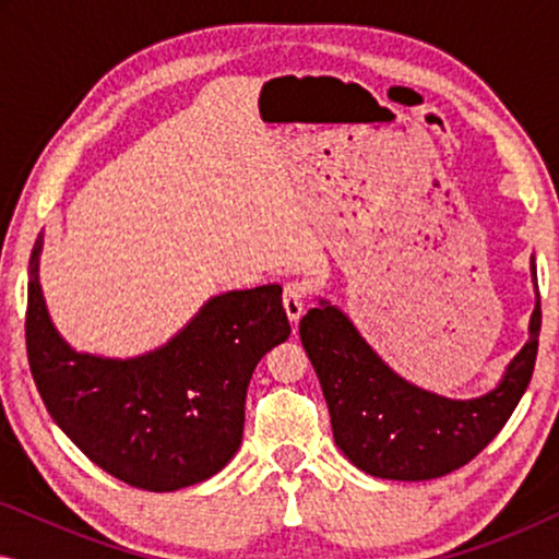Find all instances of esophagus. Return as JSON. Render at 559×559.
I'll return each instance as SVG.
<instances>
[{
	"label": "esophagus",
	"instance_id": "obj_1",
	"mask_svg": "<svg viewBox=\"0 0 559 559\" xmlns=\"http://www.w3.org/2000/svg\"><path fill=\"white\" fill-rule=\"evenodd\" d=\"M282 305H285V312L289 323H297L305 312V285L302 282H287L285 293H282Z\"/></svg>",
	"mask_w": 559,
	"mask_h": 559
}]
</instances>
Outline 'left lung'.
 <instances>
[{"label":"left lung","instance_id":"left-lung-1","mask_svg":"<svg viewBox=\"0 0 559 559\" xmlns=\"http://www.w3.org/2000/svg\"><path fill=\"white\" fill-rule=\"evenodd\" d=\"M537 289V264L532 257ZM542 308L530 341L491 392L450 400L402 379L364 341L346 312L328 300L300 320V341L331 412L335 445L356 468L389 480H430L473 461L507 425L530 386L539 346Z\"/></svg>","mask_w":559,"mask_h":559}]
</instances>
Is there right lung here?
I'll return each mask as SVG.
<instances>
[{
    "mask_svg": "<svg viewBox=\"0 0 559 559\" xmlns=\"http://www.w3.org/2000/svg\"><path fill=\"white\" fill-rule=\"evenodd\" d=\"M43 234L27 270V358L56 425L94 461L144 491H178L236 455L257 364L285 343L282 287L211 297L165 346L134 358L81 354L52 325L40 287Z\"/></svg>",
    "mask_w": 559,
    "mask_h": 559,
    "instance_id": "add662e5",
    "label": "right lung"
}]
</instances>
